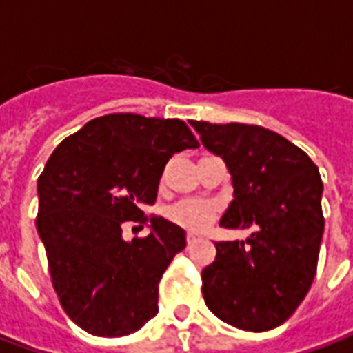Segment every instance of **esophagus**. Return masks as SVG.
I'll list each match as a JSON object with an SVG mask.
<instances>
[{
  "label": "esophagus",
  "mask_w": 353,
  "mask_h": 353,
  "mask_svg": "<svg viewBox=\"0 0 353 353\" xmlns=\"http://www.w3.org/2000/svg\"><path fill=\"white\" fill-rule=\"evenodd\" d=\"M196 240H200L199 232H194V230H189V232H187V242H189V244H192V242H196Z\"/></svg>",
  "instance_id": "esophagus-1"
}]
</instances>
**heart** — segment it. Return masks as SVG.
<instances>
[{
  "instance_id": "heart-1",
  "label": "heart",
  "mask_w": 353,
  "mask_h": 353,
  "mask_svg": "<svg viewBox=\"0 0 353 353\" xmlns=\"http://www.w3.org/2000/svg\"><path fill=\"white\" fill-rule=\"evenodd\" d=\"M217 206L214 202L199 199H185L168 210V217L177 225L191 230H204L215 219Z\"/></svg>"
}]
</instances>
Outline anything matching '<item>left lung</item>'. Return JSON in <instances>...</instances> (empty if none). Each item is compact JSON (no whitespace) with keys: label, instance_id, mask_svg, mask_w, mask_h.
I'll use <instances>...</instances> for the list:
<instances>
[{"label":"left lung","instance_id":"left-lung-1","mask_svg":"<svg viewBox=\"0 0 353 353\" xmlns=\"http://www.w3.org/2000/svg\"><path fill=\"white\" fill-rule=\"evenodd\" d=\"M232 181L225 229H255L245 242H217L202 270V295L217 318L244 331L281 325L308 293L323 236L318 166L303 149L255 124L191 121Z\"/></svg>","mask_w":353,"mask_h":353}]
</instances>
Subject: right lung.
I'll return each mask as SVG.
<instances>
[{
	"label": "right lung",
	"instance_id": "add662e5",
	"mask_svg": "<svg viewBox=\"0 0 353 353\" xmlns=\"http://www.w3.org/2000/svg\"><path fill=\"white\" fill-rule=\"evenodd\" d=\"M199 141L179 119L111 113L60 143L37 179V232L65 314L87 333H136L159 312V281L185 230L164 217L143 219L174 153ZM124 221L152 232L128 243Z\"/></svg>",
	"mask_w": 353,
	"mask_h": 353
}]
</instances>
